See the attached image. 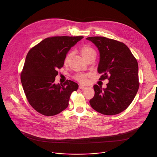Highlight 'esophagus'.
<instances>
[{
	"instance_id": "esophagus-1",
	"label": "esophagus",
	"mask_w": 157,
	"mask_h": 157,
	"mask_svg": "<svg viewBox=\"0 0 157 157\" xmlns=\"http://www.w3.org/2000/svg\"><path fill=\"white\" fill-rule=\"evenodd\" d=\"M79 89H82V91H84V90H86V89H87V87L81 85V86H79Z\"/></svg>"
}]
</instances>
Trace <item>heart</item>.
<instances>
[{"label": "heart", "mask_w": 157, "mask_h": 157, "mask_svg": "<svg viewBox=\"0 0 157 157\" xmlns=\"http://www.w3.org/2000/svg\"><path fill=\"white\" fill-rule=\"evenodd\" d=\"M80 52H81V55L83 56V58L86 60L88 59L89 58H90L93 56H96V52L94 50V48H93L89 45H87V44L81 47ZM70 57H71V53H67L64 58L65 63H67L69 61ZM88 76H89V74L87 73H79V74H77L75 76V78L81 83H85L87 81Z\"/></svg>", "instance_id": "1"}]
</instances>
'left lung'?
<instances>
[{"label":"left lung","mask_w":157,"mask_h":157,"mask_svg":"<svg viewBox=\"0 0 157 157\" xmlns=\"http://www.w3.org/2000/svg\"><path fill=\"white\" fill-rule=\"evenodd\" d=\"M86 40L92 41L99 52V79L109 80L105 89L94 85L95 94L89 103L101 114H118L129 106L138 91L137 61L122 42L103 36H91Z\"/></svg>","instance_id":"left-lung-1"}]
</instances>
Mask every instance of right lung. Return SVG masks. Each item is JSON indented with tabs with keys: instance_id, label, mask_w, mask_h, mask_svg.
I'll return each instance as SVG.
<instances>
[{
	"instance_id": "add662e5",
	"label": "right lung",
	"mask_w": 157,
	"mask_h": 157,
	"mask_svg": "<svg viewBox=\"0 0 157 157\" xmlns=\"http://www.w3.org/2000/svg\"><path fill=\"white\" fill-rule=\"evenodd\" d=\"M83 36H53L44 39L28 53L21 82L27 99L38 113L46 116L56 115L67 108L70 98L78 84L67 80L55 84L58 70L72 47Z\"/></svg>"
}]
</instances>
